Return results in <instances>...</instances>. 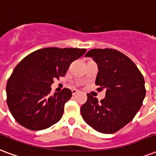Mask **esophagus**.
<instances>
[{"mask_svg": "<svg viewBox=\"0 0 156 156\" xmlns=\"http://www.w3.org/2000/svg\"><path fill=\"white\" fill-rule=\"evenodd\" d=\"M77 92H78V90H71V93H72V94H73V95H75V94H76Z\"/></svg>", "mask_w": 156, "mask_h": 156, "instance_id": "1", "label": "esophagus"}]
</instances>
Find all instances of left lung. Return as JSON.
Wrapping results in <instances>:
<instances>
[{
  "label": "left lung",
  "mask_w": 156,
  "mask_h": 156,
  "mask_svg": "<svg viewBox=\"0 0 156 156\" xmlns=\"http://www.w3.org/2000/svg\"><path fill=\"white\" fill-rule=\"evenodd\" d=\"M85 57L97 63V90L106 89V94L100 103L87 94L81 116L96 131L114 133L132 121L141 107L146 96L144 77L129 57L115 49H91Z\"/></svg>",
  "instance_id": "8db88e82"
}]
</instances>
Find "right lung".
<instances>
[{
	"instance_id": "1",
	"label": "right lung",
	"mask_w": 156,
	"mask_h": 156,
	"mask_svg": "<svg viewBox=\"0 0 156 156\" xmlns=\"http://www.w3.org/2000/svg\"><path fill=\"white\" fill-rule=\"evenodd\" d=\"M85 48H46L25 57L16 66L6 84V102L21 126L32 131L48 128L62 117L71 91L64 88L50 94L53 80L64 76L71 63Z\"/></svg>"
}]
</instances>
